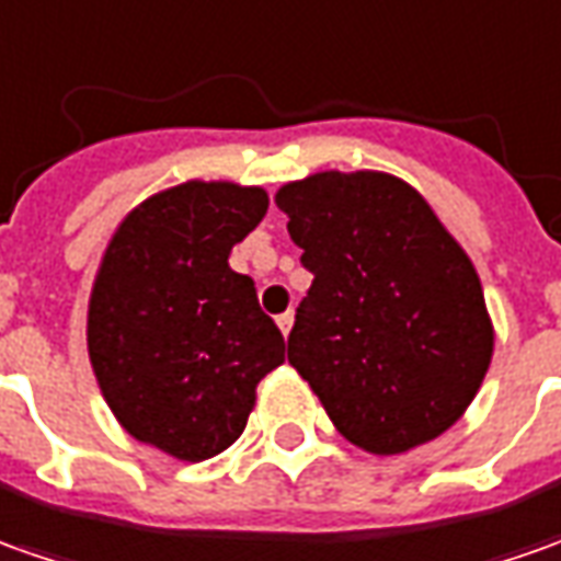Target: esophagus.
<instances>
[{"label":"esophagus","instance_id":"esophagus-1","mask_svg":"<svg viewBox=\"0 0 561 561\" xmlns=\"http://www.w3.org/2000/svg\"><path fill=\"white\" fill-rule=\"evenodd\" d=\"M291 322H295V312H282V316H276V325H279V331L288 337V331H291Z\"/></svg>","mask_w":561,"mask_h":561}]
</instances>
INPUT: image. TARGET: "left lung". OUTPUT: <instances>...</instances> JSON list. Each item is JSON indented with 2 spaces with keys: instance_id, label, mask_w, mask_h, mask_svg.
<instances>
[{
  "instance_id": "1",
  "label": "left lung",
  "mask_w": 561,
  "mask_h": 561,
  "mask_svg": "<svg viewBox=\"0 0 561 561\" xmlns=\"http://www.w3.org/2000/svg\"><path fill=\"white\" fill-rule=\"evenodd\" d=\"M276 205L312 285L288 362L337 433L371 455L442 436L494 350L482 282L426 199L383 171H319Z\"/></svg>"
}]
</instances>
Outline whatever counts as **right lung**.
Wrapping results in <instances>:
<instances>
[{
  "mask_svg": "<svg viewBox=\"0 0 561 561\" xmlns=\"http://www.w3.org/2000/svg\"><path fill=\"white\" fill-rule=\"evenodd\" d=\"M261 186L186 181L140 202L106 245L89 300V359L137 442L208 460L242 436L285 341L230 251L266 215Z\"/></svg>",
  "mask_w": 561,
  "mask_h": 561,
  "instance_id": "1",
  "label": "right lung"
}]
</instances>
